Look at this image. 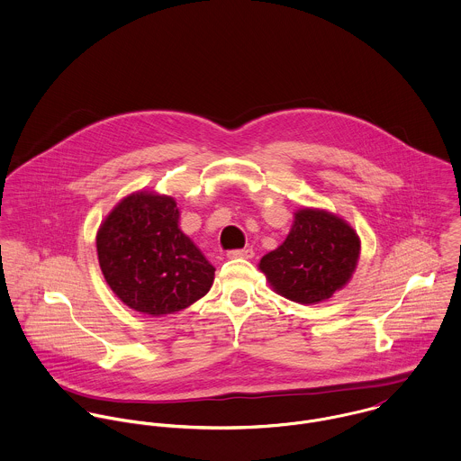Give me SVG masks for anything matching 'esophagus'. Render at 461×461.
Instances as JSON below:
<instances>
[{
    "label": "esophagus",
    "instance_id": "esophagus-1",
    "mask_svg": "<svg viewBox=\"0 0 461 461\" xmlns=\"http://www.w3.org/2000/svg\"><path fill=\"white\" fill-rule=\"evenodd\" d=\"M229 259H252L254 258V250L252 249H240V250H230L227 252Z\"/></svg>",
    "mask_w": 461,
    "mask_h": 461
}]
</instances>
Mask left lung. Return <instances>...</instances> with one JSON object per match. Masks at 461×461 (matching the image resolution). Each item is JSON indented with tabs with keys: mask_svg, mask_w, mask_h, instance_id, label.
<instances>
[{
	"mask_svg": "<svg viewBox=\"0 0 461 461\" xmlns=\"http://www.w3.org/2000/svg\"><path fill=\"white\" fill-rule=\"evenodd\" d=\"M358 258L360 238L344 218L327 209L300 207L285 241L264 256L259 269L276 294L312 305L351 280Z\"/></svg>",
	"mask_w": 461,
	"mask_h": 461,
	"instance_id": "8db88e82",
	"label": "left lung"
}]
</instances>
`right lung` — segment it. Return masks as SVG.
Instances as JSON below:
<instances>
[{
  "instance_id": "right-lung-1",
  "label": "right lung",
  "mask_w": 461,
  "mask_h": 461,
  "mask_svg": "<svg viewBox=\"0 0 461 461\" xmlns=\"http://www.w3.org/2000/svg\"><path fill=\"white\" fill-rule=\"evenodd\" d=\"M179 218L172 195L140 190L99 225L95 247L104 280L140 314H176L212 285L214 266L179 229Z\"/></svg>"
}]
</instances>
